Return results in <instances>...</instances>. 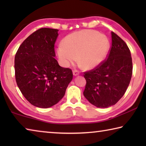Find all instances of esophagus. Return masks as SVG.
Segmentation results:
<instances>
[{"label":"esophagus","instance_id":"34e87169","mask_svg":"<svg viewBox=\"0 0 146 146\" xmlns=\"http://www.w3.org/2000/svg\"><path fill=\"white\" fill-rule=\"evenodd\" d=\"M73 73L74 76H77L79 75V73H80V71H79L78 70H73Z\"/></svg>","mask_w":146,"mask_h":146}]
</instances>
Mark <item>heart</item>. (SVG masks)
Segmentation results:
<instances>
[{
	"mask_svg": "<svg viewBox=\"0 0 146 146\" xmlns=\"http://www.w3.org/2000/svg\"><path fill=\"white\" fill-rule=\"evenodd\" d=\"M110 42L103 34L84 29L69 35L58 46V55L64 66L77 60L83 68L91 69L102 62L108 55Z\"/></svg>",
	"mask_w": 146,
	"mask_h": 146,
	"instance_id": "1",
	"label": "heart"
}]
</instances>
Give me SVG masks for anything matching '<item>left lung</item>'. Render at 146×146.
Here are the masks:
<instances>
[{
    "instance_id": "8db88e82",
    "label": "left lung",
    "mask_w": 146,
    "mask_h": 146,
    "mask_svg": "<svg viewBox=\"0 0 146 146\" xmlns=\"http://www.w3.org/2000/svg\"><path fill=\"white\" fill-rule=\"evenodd\" d=\"M112 44L108 58L93 70L84 72V95L97 108L115 105L124 95L133 73L131 52L126 43L111 32Z\"/></svg>"
}]
</instances>
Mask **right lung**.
<instances>
[{
	"label": "right lung",
	"instance_id": "add662e5",
	"mask_svg": "<svg viewBox=\"0 0 146 146\" xmlns=\"http://www.w3.org/2000/svg\"><path fill=\"white\" fill-rule=\"evenodd\" d=\"M58 31L37 29L24 40L15 56L17 86L26 99L38 108L57 104L73 79L72 70L61 67L55 58Z\"/></svg>",
	"mask_w": 146,
	"mask_h": 146
}]
</instances>
